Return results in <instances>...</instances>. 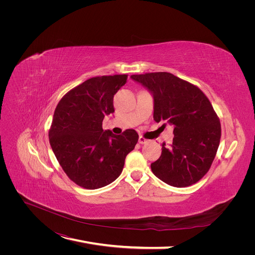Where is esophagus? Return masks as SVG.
Returning a JSON list of instances; mask_svg holds the SVG:
<instances>
[{"instance_id":"esophagus-1","label":"esophagus","mask_w":255,"mask_h":255,"mask_svg":"<svg viewBox=\"0 0 255 255\" xmlns=\"http://www.w3.org/2000/svg\"><path fill=\"white\" fill-rule=\"evenodd\" d=\"M138 142H139L140 144H144V143H146V142H149V139L144 138L143 136H139V138H138Z\"/></svg>"}]
</instances>
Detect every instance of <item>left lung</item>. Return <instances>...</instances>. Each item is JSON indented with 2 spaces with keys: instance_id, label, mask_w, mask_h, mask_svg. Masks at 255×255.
Here are the masks:
<instances>
[{
  "instance_id": "obj_1",
  "label": "left lung",
  "mask_w": 255,
  "mask_h": 255,
  "mask_svg": "<svg viewBox=\"0 0 255 255\" xmlns=\"http://www.w3.org/2000/svg\"><path fill=\"white\" fill-rule=\"evenodd\" d=\"M154 96V120L173 125L170 146L151 164L154 175L173 187L195 184L209 171L216 156L221 125L217 114L198 87L168 72L131 75Z\"/></svg>"
}]
</instances>
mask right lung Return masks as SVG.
I'll return each instance as SVG.
<instances>
[{
  "label": "right lung",
  "instance_id": "obj_1",
  "mask_svg": "<svg viewBox=\"0 0 255 255\" xmlns=\"http://www.w3.org/2000/svg\"><path fill=\"white\" fill-rule=\"evenodd\" d=\"M127 77H92L66 93L55 110L48 131L51 149L67 177L83 188L98 189L114 182L137 143L135 130L115 135L102 129L104 116L115 112V94Z\"/></svg>",
  "mask_w": 255,
  "mask_h": 255
}]
</instances>
